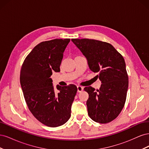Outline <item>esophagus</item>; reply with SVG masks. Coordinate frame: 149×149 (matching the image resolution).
Here are the masks:
<instances>
[{"label": "esophagus", "instance_id": "34e87169", "mask_svg": "<svg viewBox=\"0 0 149 149\" xmlns=\"http://www.w3.org/2000/svg\"><path fill=\"white\" fill-rule=\"evenodd\" d=\"M77 88H78V93L81 92V91H83V89H84V88L82 87V86H78Z\"/></svg>", "mask_w": 149, "mask_h": 149}]
</instances>
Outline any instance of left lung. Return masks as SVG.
<instances>
[{"instance_id":"8db88e82","label":"left lung","mask_w":149,"mask_h":149,"mask_svg":"<svg viewBox=\"0 0 149 149\" xmlns=\"http://www.w3.org/2000/svg\"><path fill=\"white\" fill-rule=\"evenodd\" d=\"M83 55L88 64L101 81L100 89L85 87L89 94L86 102L88 115L92 120L106 124L115 119L124 106L129 78L123 56L114 47L100 40L71 39Z\"/></svg>"}]
</instances>
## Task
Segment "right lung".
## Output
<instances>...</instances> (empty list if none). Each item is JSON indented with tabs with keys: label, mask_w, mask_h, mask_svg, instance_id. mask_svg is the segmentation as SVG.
Wrapping results in <instances>:
<instances>
[{
	"label": "right lung",
	"mask_w": 149,
	"mask_h": 149,
	"mask_svg": "<svg viewBox=\"0 0 149 149\" xmlns=\"http://www.w3.org/2000/svg\"><path fill=\"white\" fill-rule=\"evenodd\" d=\"M70 38L54 39L35 46L22 64L20 81L25 102L31 114L40 123L56 127L66 123L77 87L56 86L54 90L53 72L60 71L63 53Z\"/></svg>",
	"instance_id": "obj_1"
}]
</instances>
